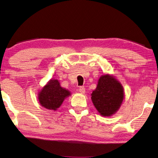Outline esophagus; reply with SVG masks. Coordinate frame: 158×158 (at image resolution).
I'll list each match as a JSON object with an SVG mask.
<instances>
[{"label":"esophagus","instance_id":"34e87169","mask_svg":"<svg viewBox=\"0 0 158 158\" xmlns=\"http://www.w3.org/2000/svg\"><path fill=\"white\" fill-rule=\"evenodd\" d=\"M79 91L81 93L84 94L85 93V88H84V86H80L79 88Z\"/></svg>","mask_w":158,"mask_h":158}]
</instances>
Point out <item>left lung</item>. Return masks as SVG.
Instances as JSON below:
<instances>
[{"mask_svg":"<svg viewBox=\"0 0 158 158\" xmlns=\"http://www.w3.org/2000/svg\"><path fill=\"white\" fill-rule=\"evenodd\" d=\"M91 95L92 101L99 113L108 117L119 108L124 99V90L116 79L106 74L100 77Z\"/></svg>","mask_w":158,"mask_h":158,"instance_id":"left-lung-1","label":"left lung"}]
</instances>
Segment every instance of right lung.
Instances as JSON below:
<instances>
[{
	"mask_svg": "<svg viewBox=\"0 0 158 158\" xmlns=\"http://www.w3.org/2000/svg\"><path fill=\"white\" fill-rule=\"evenodd\" d=\"M69 95L70 92L60 86L58 80L52 79L40 92L39 99L40 104L44 108L56 110L65 97Z\"/></svg>",
	"mask_w": 158,
	"mask_h": 158,
	"instance_id": "obj_1",
	"label": "right lung"
}]
</instances>
